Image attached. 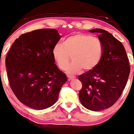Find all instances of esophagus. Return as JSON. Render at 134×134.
<instances>
[{
	"label": "esophagus",
	"mask_w": 134,
	"mask_h": 134,
	"mask_svg": "<svg viewBox=\"0 0 134 134\" xmlns=\"http://www.w3.org/2000/svg\"><path fill=\"white\" fill-rule=\"evenodd\" d=\"M67 77H68V79H69V80H71V79H74V78H75L74 77H72V76H67Z\"/></svg>",
	"instance_id": "1"
}]
</instances>
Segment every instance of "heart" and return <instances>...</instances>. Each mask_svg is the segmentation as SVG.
<instances>
[{
  "label": "heart",
  "instance_id": "heart-1",
  "mask_svg": "<svg viewBox=\"0 0 134 134\" xmlns=\"http://www.w3.org/2000/svg\"><path fill=\"white\" fill-rule=\"evenodd\" d=\"M101 41L86 34H76L58 43L53 49V55L61 69L65 70L72 55L74 62L67 67V72L76 74L81 70L89 71L98 64L102 55Z\"/></svg>",
  "mask_w": 134,
  "mask_h": 134
}]
</instances>
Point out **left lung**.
Here are the masks:
<instances>
[{
  "label": "left lung",
  "instance_id": "1",
  "mask_svg": "<svg viewBox=\"0 0 134 134\" xmlns=\"http://www.w3.org/2000/svg\"><path fill=\"white\" fill-rule=\"evenodd\" d=\"M90 32L100 33L103 52L93 69L78 76L82 83L79 98L85 108L97 111L110 108L119 99L127 85L130 66L124 46L111 34L99 29Z\"/></svg>",
  "mask_w": 134,
  "mask_h": 134
}]
</instances>
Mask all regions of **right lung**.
<instances>
[{
	"label": "right lung",
	"instance_id": "1",
	"mask_svg": "<svg viewBox=\"0 0 134 134\" xmlns=\"http://www.w3.org/2000/svg\"><path fill=\"white\" fill-rule=\"evenodd\" d=\"M61 36L43 29L23 34L14 41L5 58L10 87L29 108L47 109L58 100L67 76L57 67L53 49Z\"/></svg>",
	"mask_w": 134,
	"mask_h": 134
}]
</instances>
